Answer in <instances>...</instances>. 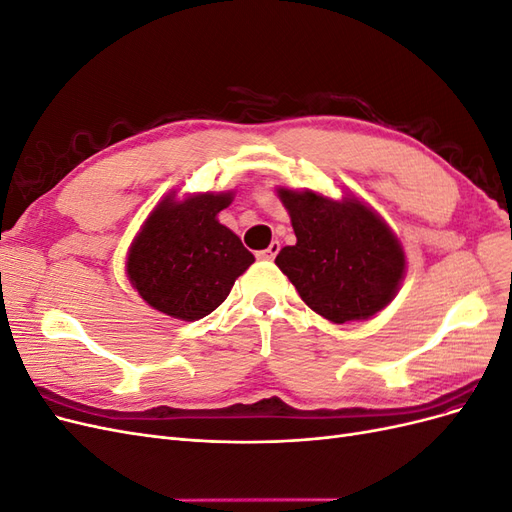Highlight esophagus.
I'll return each mask as SVG.
<instances>
[{
    "instance_id": "obj_1",
    "label": "esophagus",
    "mask_w": 512,
    "mask_h": 512,
    "mask_svg": "<svg viewBox=\"0 0 512 512\" xmlns=\"http://www.w3.org/2000/svg\"><path fill=\"white\" fill-rule=\"evenodd\" d=\"M277 252H280V243L273 241V243L267 247V250L258 252V258H260V260H273V258L277 256Z\"/></svg>"
}]
</instances>
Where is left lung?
I'll return each instance as SVG.
<instances>
[{"label":"left lung","mask_w":512,"mask_h":512,"mask_svg":"<svg viewBox=\"0 0 512 512\" xmlns=\"http://www.w3.org/2000/svg\"><path fill=\"white\" fill-rule=\"evenodd\" d=\"M297 243L282 247V269L309 309L335 324L367 320L389 305L406 275L393 228L359 196L275 188Z\"/></svg>","instance_id":"left-lung-1"}]
</instances>
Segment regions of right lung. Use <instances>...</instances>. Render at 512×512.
I'll return each mask as SVG.
<instances>
[{
  "mask_svg": "<svg viewBox=\"0 0 512 512\" xmlns=\"http://www.w3.org/2000/svg\"><path fill=\"white\" fill-rule=\"evenodd\" d=\"M235 192H170L151 209L128 250L126 273L158 312L194 322L220 307L254 262L241 239L220 224Z\"/></svg>",
  "mask_w": 512,
  "mask_h": 512,
  "instance_id": "add662e5",
  "label": "right lung"
}]
</instances>
